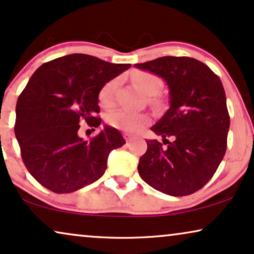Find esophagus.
Wrapping results in <instances>:
<instances>
[{
    "label": "esophagus",
    "instance_id": "esophagus-1",
    "mask_svg": "<svg viewBox=\"0 0 254 254\" xmlns=\"http://www.w3.org/2000/svg\"><path fill=\"white\" fill-rule=\"evenodd\" d=\"M124 138H125V140L127 141V143H130V141L133 139V136H132V134H129V133H124Z\"/></svg>",
    "mask_w": 254,
    "mask_h": 254
}]
</instances>
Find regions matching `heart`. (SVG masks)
<instances>
[{"instance_id": "obj_1", "label": "heart", "mask_w": 254, "mask_h": 254, "mask_svg": "<svg viewBox=\"0 0 254 254\" xmlns=\"http://www.w3.org/2000/svg\"><path fill=\"white\" fill-rule=\"evenodd\" d=\"M133 82L140 88L146 95L153 96L159 92L161 87L160 79L154 74L148 72H137L132 74ZM118 80L108 81L99 92V103L103 108H110L115 103V90H116ZM107 123L110 127L125 132H137L144 125L147 124L150 118L146 114L134 113L127 109H117L111 111L106 117Z\"/></svg>"}]
</instances>
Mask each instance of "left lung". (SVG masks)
I'll list each match as a JSON object with an SVG mask.
<instances>
[{
  "mask_svg": "<svg viewBox=\"0 0 254 254\" xmlns=\"http://www.w3.org/2000/svg\"><path fill=\"white\" fill-rule=\"evenodd\" d=\"M134 66L162 77L170 89V108L151 127L164 144L146 140L138 173L164 194L190 195L210 180L226 151L230 116L221 79L189 57H161Z\"/></svg>",
  "mask_w": 254,
  "mask_h": 254,
  "instance_id": "left-lung-1",
  "label": "left lung"
}]
</instances>
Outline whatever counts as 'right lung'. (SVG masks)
Returning <instances> with one entry per match:
<instances>
[{"mask_svg":"<svg viewBox=\"0 0 254 254\" xmlns=\"http://www.w3.org/2000/svg\"><path fill=\"white\" fill-rule=\"evenodd\" d=\"M130 66L74 53L33 73L17 100L15 134L25 167L40 185L65 194L104 174L108 155L123 146L124 138L111 127L89 141L77 131L82 122L92 130L100 127V89Z\"/></svg>","mask_w":254,"mask_h":254,"instance_id":"obj_1","label":"right lung"}]
</instances>
